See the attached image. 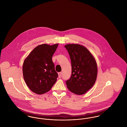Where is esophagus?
I'll return each mask as SVG.
<instances>
[{"label":"esophagus","mask_w":127,"mask_h":127,"mask_svg":"<svg viewBox=\"0 0 127 127\" xmlns=\"http://www.w3.org/2000/svg\"><path fill=\"white\" fill-rule=\"evenodd\" d=\"M58 75H59V77L60 78H61V75H62V73L61 72H59L58 73Z\"/></svg>","instance_id":"1"}]
</instances>
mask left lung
<instances>
[{
    "label": "left lung",
    "mask_w": 127,
    "mask_h": 127,
    "mask_svg": "<svg viewBox=\"0 0 127 127\" xmlns=\"http://www.w3.org/2000/svg\"><path fill=\"white\" fill-rule=\"evenodd\" d=\"M71 62L72 73L66 82L68 90L83 95L93 86L97 79V67L95 58L89 50L77 44L65 46Z\"/></svg>",
    "instance_id": "left-lung-1"
}]
</instances>
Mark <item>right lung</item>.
<instances>
[{
  "label": "right lung",
  "instance_id": "obj_1",
  "mask_svg": "<svg viewBox=\"0 0 127 127\" xmlns=\"http://www.w3.org/2000/svg\"><path fill=\"white\" fill-rule=\"evenodd\" d=\"M58 45H40L24 61L22 69L25 81L30 90L37 94L50 91L57 81L58 74L52 58Z\"/></svg>",
  "mask_w": 127,
  "mask_h": 127
}]
</instances>
